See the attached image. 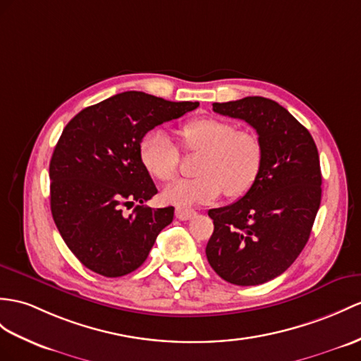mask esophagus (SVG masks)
<instances>
[{"label": "esophagus", "instance_id": "1", "mask_svg": "<svg viewBox=\"0 0 361 361\" xmlns=\"http://www.w3.org/2000/svg\"><path fill=\"white\" fill-rule=\"evenodd\" d=\"M192 216H196L195 209H187V208H176V217L179 221H190Z\"/></svg>", "mask_w": 361, "mask_h": 361}]
</instances>
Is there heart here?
<instances>
[{
	"mask_svg": "<svg viewBox=\"0 0 361 361\" xmlns=\"http://www.w3.org/2000/svg\"><path fill=\"white\" fill-rule=\"evenodd\" d=\"M185 152L200 153L195 179H179L162 191L166 204L190 208L214 202L222 192L240 197L256 183L263 147L257 135L235 130L231 122L202 116L187 121L178 128ZM139 159L152 178L169 182L179 169V152L162 131H150L139 142Z\"/></svg>",
	"mask_w": 361,
	"mask_h": 361,
	"instance_id": "b5f03b06",
	"label": "heart"
}]
</instances>
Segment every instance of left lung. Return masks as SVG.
Listing matches in <instances>:
<instances>
[{
    "mask_svg": "<svg viewBox=\"0 0 361 361\" xmlns=\"http://www.w3.org/2000/svg\"><path fill=\"white\" fill-rule=\"evenodd\" d=\"M213 110L257 131L263 164L245 196L208 211L214 231L207 259L226 282L262 285L291 267L310 239L322 200L319 152L310 131L272 99L247 96Z\"/></svg>",
    "mask_w": 361,
    "mask_h": 361,
    "instance_id": "1",
    "label": "left lung"
}]
</instances>
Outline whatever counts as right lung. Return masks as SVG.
<instances>
[{"mask_svg": "<svg viewBox=\"0 0 361 361\" xmlns=\"http://www.w3.org/2000/svg\"><path fill=\"white\" fill-rule=\"evenodd\" d=\"M199 102H171L124 92L79 111L63 130L50 161V208L68 250L104 277L137 269L174 208H150L156 192L140 164V139ZM140 205L127 216L123 207Z\"/></svg>", "mask_w": 361, "mask_h": 361, "instance_id": "add662e5", "label": "right lung"}]
</instances>
